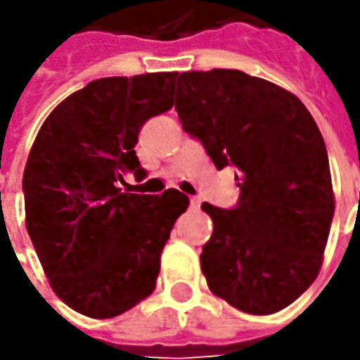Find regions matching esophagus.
<instances>
[{"label":"esophagus","instance_id":"34e87169","mask_svg":"<svg viewBox=\"0 0 360 360\" xmlns=\"http://www.w3.org/2000/svg\"><path fill=\"white\" fill-rule=\"evenodd\" d=\"M190 206H192V208H200V198H198V196H192V198H190Z\"/></svg>","mask_w":360,"mask_h":360}]
</instances>
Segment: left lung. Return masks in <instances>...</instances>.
<instances>
[{
  "instance_id": "8db88e82",
  "label": "left lung",
  "mask_w": 360,
  "mask_h": 360,
  "mask_svg": "<svg viewBox=\"0 0 360 360\" xmlns=\"http://www.w3.org/2000/svg\"><path fill=\"white\" fill-rule=\"evenodd\" d=\"M176 112L218 170H238L236 206L202 204L214 222L206 283L238 311H283L314 283L335 214L316 122L297 96L238 70L180 74Z\"/></svg>"
}]
</instances>
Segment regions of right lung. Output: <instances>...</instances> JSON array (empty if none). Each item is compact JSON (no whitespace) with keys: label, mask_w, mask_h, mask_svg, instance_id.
I'll use <instances>...</instances> for the list:
<instances>
[{"label":"right lung","mask_w":360,"mask_h":360,"mask_svg":"<svg viewBox=\"0 0 360 360\" xmlns=\"http://www.w3.org/2000/svg\"><path fill=\"white\" fill-rule=\"evenodd\" d=\"M176 72L102 77L74 91L37 131L23 172L25 226L53 292L91 319L130 311L156 286L160 255L188 196L128 194L144 180L134 146L174 104Z\"/></svg>","instance_id":"1"}]
</instances>
